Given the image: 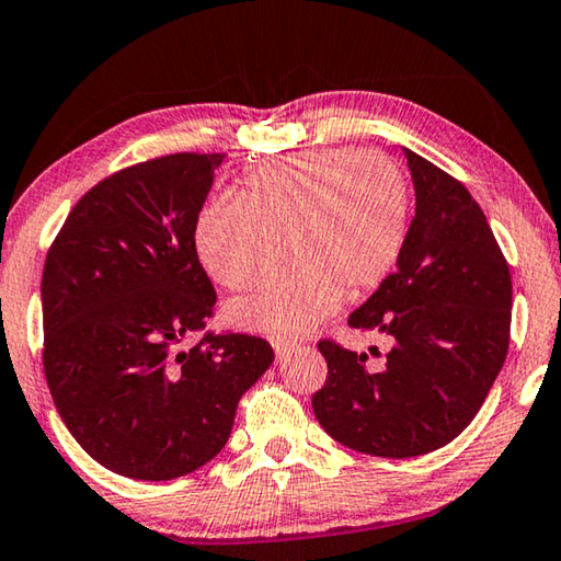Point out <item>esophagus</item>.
Returning a JSON list of instances; mask_svg holds the SVG:
<instances>
[{"label": "esophagus", "instance_id": "esophagus-1", "mask_svg": "<svg viewBox=\"0 0 561 561\" xmlns=\"http://www.w3.org/2000/svg\"><path fill=\"white\" fill-rule=\"evenodd\" d=\"M298 347H300L298 342H288V340H273V350H275V355H278V359L288 357L290 352H296Z\"/></svg>", "mask_w": 561, "mask_h": 561}]
</instances>
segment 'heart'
Returning a JSON list of instances; mask_svg holds the SVG:
<instances>
[{
    "label": "heart",
    "mask_w": 561,
    "mask_h": 561,
    "mask_svg": "<svg viewBox=\"0 0 561 561\" xmlns=\"http://www.w3.org/2000/svg\"><path fill=\"white\" fill-rule=\"evenodd\" d=\"M407 206V180L389 157L325 147L245 172L239 199L204 206L194 245L206 273L231 290L263 286L288 253L290 268L229 316L249 330L300 335L391 271Z\"/></svg>",
    "instance_id": "heart-1"
}]
</instances>
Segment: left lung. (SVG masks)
Wrapping results in <instances>:
<instances>
[{"label":"left lung","mask_w":561,"mask_h":561,"mask_svg":"<svg viewBox=\"0 0 561 561\" xmlns=\"http://www.w3.org/2000/svg\"><path fill=\"white\" fill-rule=\"evenodd\" d=\"M414 180L397 271L350 328L391 340L367 352L320 340L325 387L312 394L320 426L352 450L414 458L446 446L483 407L510 347L513 280L483 209L456 176L404 150Z\"/></svg>","instance_id":"8db88e82"}]
</instances>
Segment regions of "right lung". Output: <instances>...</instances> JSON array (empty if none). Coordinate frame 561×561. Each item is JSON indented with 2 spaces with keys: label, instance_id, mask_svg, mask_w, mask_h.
<instances>
[{
  "label": "right lung",
  "instance_id": "right-lung-1",
  "mask_svg": "<svg viewBox=\"0 0 561 561\" xmlns=\"http://www.w3.org/2000/svg\"><path fill=\"white\" fill-rule=\"evenodd\" d=\"M224 157L176 152L105 176L46 253V385L71 436L117 476L172 480L209 463L273 362L243 332L184 350L214 316L194 229Z\"/></svg>",
  "mask_w": 561,
  "mask_h": 561
}]
</instances>
